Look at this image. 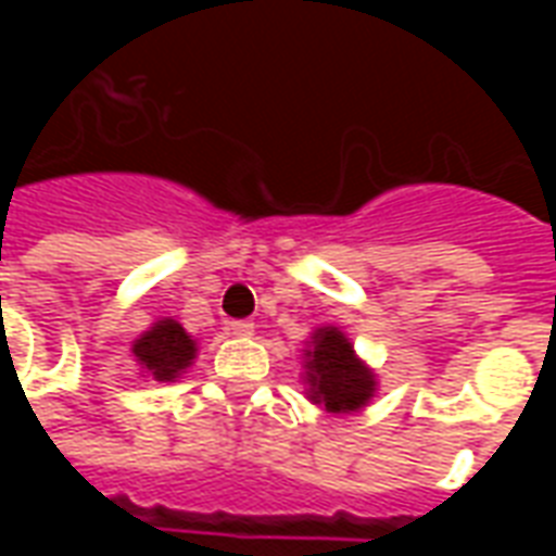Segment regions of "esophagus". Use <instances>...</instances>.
I'll return each instance as SVG.
<instances>
[{
  "mask_svg": "<svg viewBox=\"0 0 556 556\" xmlns=\"http://www.w3.org/2000/svg\"><path fill=\"white\" fill-rule=\"evenodd\" d=\"M229 333H231V337L247 339V337H253V333H255V325H253V321H229Z\"/></svg>",
  "mask_w": 556,
  "mask_h": 556,
  "instance_id": "1",
  "label": "esophagus"
}]
</instances>
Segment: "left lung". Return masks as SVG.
<instances>
[{
    "label": "left lung",
    "mask_w": 556,
    "mask_h": 556,
    "mask_svg": "<svg viewBox=\"0 0 556 556\" xmlns=\"http://www.w3.org/2000/svg\"><path fill=\"white\" fill-rule=\"evenodd\" d=\"M306 399L327 414H354L378 393V375L339 327H315L303 349Z\"/></svg>",
    "instance_id": "obj_1"
}]
</instances>
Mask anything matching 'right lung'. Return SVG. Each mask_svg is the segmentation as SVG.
<instances>
[{
	"label": "right lung",
	"instance_id": "1",
	"mask_svg": "<svg viewBox=\"0 0 556 556\" xmlns=\"http://www.w3.org/2000/svg\"><path fill=\"white\" fill-rule=\"evenodd\" d=\"M130 354L139 363L142 378L148 375L151 381L172 384L193 366L199 345L175 318H157L154 325L134 339Z\"/></svg>",
	"mask_w": 556,
	"mask_h": 556
}]
</instances>
